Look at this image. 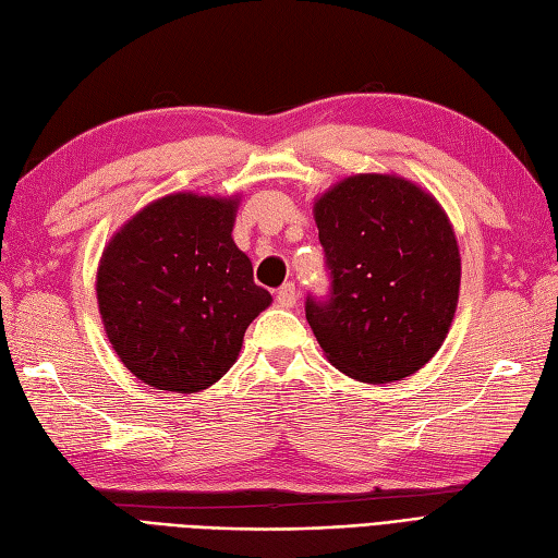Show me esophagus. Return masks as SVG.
<instances>
[{"mask_svg":"<svg viewBox=\"0 0 558 558\" xmlns=\"http://www.w3.org/2000/svg\"><path fill=\"white\" fill-rule=\"evenodd\" d=\"M295 301H299V291H295V283H283V287L277 291V303L281 307H293Z\"/></svg>","mask_w":558,"mask_h":558,"instance_id":"1","label":"esophagus"}]
</instances>
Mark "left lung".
Segmentation results:
<instances>
[{"instance_id":"left-lung-1","label":"left lung","mask_w":558,"mask_h":558,"mask_svg":"<svg viewBox=\"0 0 558 558\" xmlns=\"http://www.w3.org/2000/svg\"><path fill=\"white\" fill-rule=\"evenodd\" d=\"M331 289L305 317L343 375L369 384L417 373L449 333L461 255L441 205L396 174H355L315 201Z\"/></svg>"}]
</instances>
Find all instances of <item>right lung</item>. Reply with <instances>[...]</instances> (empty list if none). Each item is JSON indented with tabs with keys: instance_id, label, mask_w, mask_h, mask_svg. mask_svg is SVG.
<instances>
[{
	"instance_id": "add662e5",
	"label": "right lung",
	"mask_w": 558,
	"mask_h": 558,
	"mask_svg": "<svg viewBox=\"0 0 558 558\" xmlns=\"http://www.w3.org/2000/svg\"><path fill=\"white\" fill-rule=\"evenodd\" d=\"M239 195L171 193L145 205L97 267L111 349L155 389L195 393L236 363L247 325L271 303L231 231Z\"/></svg>"
}]
</instances>
